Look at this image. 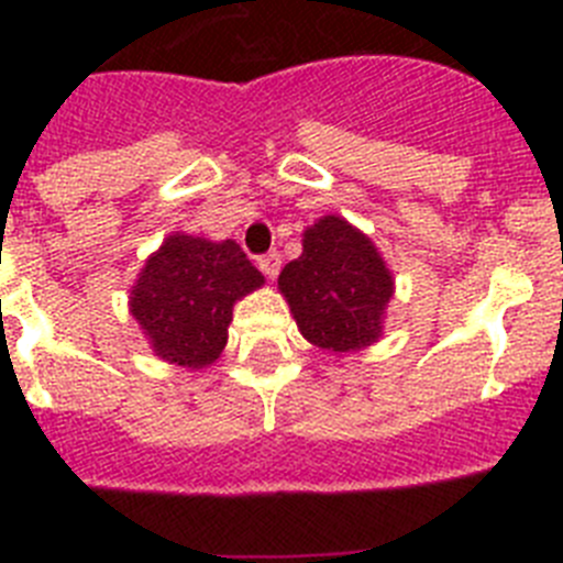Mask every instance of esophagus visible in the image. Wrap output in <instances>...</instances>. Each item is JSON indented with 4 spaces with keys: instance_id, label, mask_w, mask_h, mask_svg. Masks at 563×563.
<instances>
[{
    "instance_id": "obj_1",
    "label": "esophagus",
    "mask_w": 563,
    "mask_h": 563,
    "mask_svg": "<svg viewBox=\"0 0 563 563\" xmlns=\"http://www.w3.org/2000/svg\"><path fill=\"white\" fill-rule=\"evenodd\" d=\"M278 267H282V256H278L276 251H273V253H267V256H262V258H258V271L265 273V276L271 278V282H273V278L278 276Z\"/></svg>"
}]
</instances>
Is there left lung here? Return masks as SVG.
I'll return each instance as SVG.
<instances>
[{
  "mask_svg": "<svg viewBox=\"0 0 563 563\" xmlns=\"http://www.w3.org/2000/svg\"><path fill=\"white\" fill-rule=\"evenodd\" d=\"M278 290L312 346L346 355L383 335L395 276L361 228L327 213L305 231L301 256L285 265Z\"/></svg>",
  "mask_w": 563,
  "mask_h": 563,
  "instance_id": "obj_1",
  "label": "left lung"
}]
</instances>
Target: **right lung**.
<instances>
[{
    "label": "right lung",
    "mask_w": 563,
    "mask_h": 563,
    "mask_svg": "<svg viewBox=\"0 0 563 563\" xmlns=\"http://www.w3.org/2000/svg\"><path fill=\"white\" fill-rule=\"evenodd\" d=\"M262 285L265 276L233 239L174 231L134 278L129 312L161 361L206 369L225 350L233 305Z\"/></svg>",
    "instance_id": "obj_1"
}]
</instances>
